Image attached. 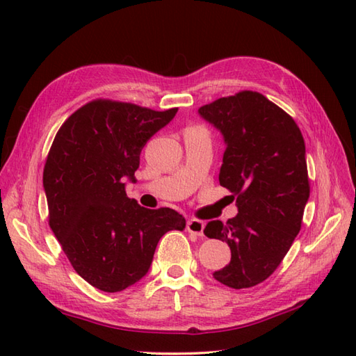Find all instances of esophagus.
<instances>
[{
    "label": "esophagus",
    "mask_w": 356,
    "mask_h": 356,
    "mask_svg": "<svg viewBox=\"0 0 356 356\" xmlns=\"http://www.w3.org/2000/svg\"><path fill=\"white\" fill-rule=\"evenodd\" d=\"M186 229H188V232L195 234V236L202 237L203 229H205V223H203L202 220H197V218H191V220L186 222Z\"/></svg>",
    "instance_id": "obj_1"
}]
</instances>
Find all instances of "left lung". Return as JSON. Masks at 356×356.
Wrapping results in <instances>:
<instances>
[{"instance_id":"1","label":"left lung","mask_w":356,"mask_h":356,"mask_svg":"<svg viewBox=\"0 0 356 356\" xmlns=\"http://www.w3.org/2000/svg\"><path fill=\"white\" fill-rule=\"evenodd\" d=\"M199 115L223 134L218 182L237 197L238 214L208 222L209 238L231 248V261L214 278L232 289L264 282L300 232L309 200L305 139L286 111L257 92L220 97Z\"/></svg>"}]
</instances>
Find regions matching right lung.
<instances>
[{
	"instance_id": "right-lung-1",
	"label": "right lung",
	"mask_w": 356,
	"mask_h": 356,
	"mask_svg": "<svg viewBox=\"0 0 356 356\" xmlns=\"http://www.w3.org/2000/svg\"><path fill=\"white\" fill-rule=\"evenodd\" d=\"M176 113L96 99L74 111L51 143L42 174L49 225L73 269L96 289L138 283L163 234L185 228L177 211L128 199L124 184L136 182L142 148Z\"/></svg>"
}]
</instances>
